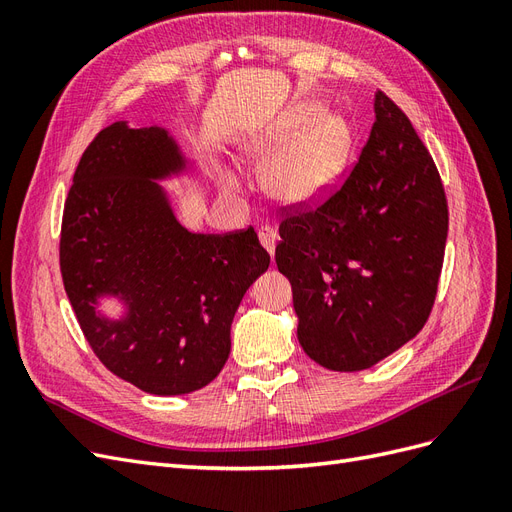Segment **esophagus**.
<instances>
[{
	"instance_id": "1",
	"label": "esophagus",
	"mask_w": 512,
	"mask_h": 512,
	"mask_svg": "<svg viewBox=\"0 0 512 512\" xmlns=\"http://www.w3.org/2000/svg\"><path fill=\"white\" fill-rule=\"evenodd\" d=\"M258 239L262 243V247L273 256L275 254V243H277V232L271 226H262L258 230Z\"/></svg>"
}]
</instances>
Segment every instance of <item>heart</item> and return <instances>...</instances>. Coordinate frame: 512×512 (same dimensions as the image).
Returning <instances> with one entry per match:
<instances>
[{
    "label": "heart",
    "instance_id": "1",
    "mask_svg": "<svg viewBox=\"0 0 512 512\" xmlns=\"http://www.w3.org/2000/svg\"><path fill=\"white\" fill-rule=\"evenodd\" d=\"M316 111H305L286 123L282 143H290L262 170L267 192L286 205H312L327 194L346 168L350 130L342 117L322 115L302 130ZM224 190L237 192L235 177H224Z\"/></svg>",
    "mask_w": 512,
    "mask_h": 512
}]
</instances>
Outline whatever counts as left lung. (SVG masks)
Masks as SVG:
<instances>
[{
    "label": "left lung",
    "mask_w": 512,
    "mask_h": 512,
    "mask_svg": "<svg viewBox=\"0 0 512 512\" xmlns=\"http://www.w3.org/2000/svg\"><path fill=\"white\" fill-rule=\"evenodd\" d=\"M376 121L333 196L290 213L275 262L292 286L309 359L361 371L425 327L448 235L442 179L406 113L382 91Z\"/></svg>",
    "instance_id": "8db88e82"
}]
</instances>
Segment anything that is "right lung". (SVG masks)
I'll return each instance as SVG.
<instances>
[{
	"instance_id": "1",
	"label": "right lung",
	"mask_w": 512,
	"mask_h": 512,
	"mask_svg": "<svg viewBox=\"0 0 512 512\" xmlns=\"http://www.w3.org/2000/svg\"><path fill=\"white\" fill-rule=\"evenodd\" d=\"M188 160L166 128H104L76 166L61 220L59 267L91 350L151 395H185L220 374L245 290L269 269L254 228H183L158 181ZM115 296L127 312L102 317Z\"/></svg>"
}]
</instances>
